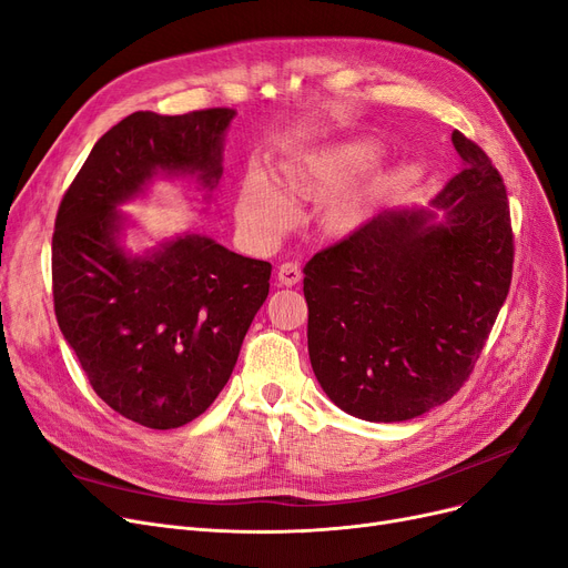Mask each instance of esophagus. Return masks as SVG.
Wrapping results in <instances>:
<instances>
[{
  "label": "esophagus",
  "instance_id": "34e87169",
  "mask_svg": "<svg viewBox=\"0 0 568 568\" xmlns=\"http://www.w3.org/2000/svg\"><path fill=\"white\" fill-rule=\"evenodd\" d=\"M302 281V266L300 262H283L278 266V283L285 287L297 285Z\"/></svg>",
  "mask_w": 568,
  "mask_h": 568
}]
</instances>
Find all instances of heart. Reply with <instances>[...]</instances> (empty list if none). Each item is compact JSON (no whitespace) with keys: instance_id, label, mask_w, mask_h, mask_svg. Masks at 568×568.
Wrapping results in <instances>:
<instances>
[{"instance_id":"1","label":"heart","mask_w":568,"mask_h":568,"mask_svg":"<svg viewBox=\"0 0 568 568\" xmlns=\"http://www.w3.org/2000/svg\"><path fill=\"white\" fill-rule=\"evenodd\" d=\"M381 155L383 141L372 134L351 136L302 153L281 169L283 192L264 174L253 171L239 187V223L260 234L276 232L290 217L287 200L315 202L332 193L320 213V223L332 234H351L372 217L387 176L376 171L357 183L353 181L372 169Z\"/></svg>"}]
</instances>
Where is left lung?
<instances>
[{
  "label": "left lung",
  "mask_w": 568,
  "mask_h": 568,
  "mask_svg": "<svg viewBox=\"0 0 568 568\" xmlns=\"http://www.w3.org/2000/svg\"><path fill=\"white\" fill-rule=\"evenodd\" d=\"M453 145L462 169L429 209H385L304 266L313 374L359 420L404 423L446 404L506 302V185L483 148L462 132Z\"/></svg>",
  "instance_id": "obj_1"
}]
</instances>
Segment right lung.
<instances>
[{"label":"right lung","instance_id":"add662e5","mask_svg":"<svg viewBox=\"0 0 568 568\" xmlns=\"http://www.w3.org/2000/svg\"><path fill=\"white\" fill-rule=\"evenodd\" d=\"M236 111H136L94 143L62 196L53 234V300L62 336L92 389L122 417L176 429L200 417L234 372L268 294L271 264L204 234H176L143 253L122 204L158 176H187L211 200Z\"/></svg>","mask_w":568,"mask_h":568}]
</instances>
